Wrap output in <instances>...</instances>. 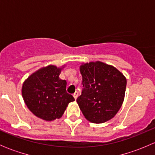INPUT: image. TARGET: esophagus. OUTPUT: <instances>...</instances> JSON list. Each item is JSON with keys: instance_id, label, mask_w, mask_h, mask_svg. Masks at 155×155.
Returning a JSON list of instances; mask_svg holds the SVG:
<instances>
[{"instance_id": "obj_1", "label": "esophagus", "mask_w": 155, "mask_h": 155, "mask_svg": "<svg viewBox=\"0 0 155 155\" xmlns=\"http://www.w3.org/2000/svg\"><path fill=\"white\" fill-rule=\"evenodd\" d=\"M78 95H79V93H78V91H76L74 94H73V97L75 98V100L77 99Z\"/></svg>"}]
</instances>
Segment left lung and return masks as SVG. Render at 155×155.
I'll return each instance as SVG.
<instances>
[{
  "mask_svg": "<svg viewBox=\"0 0 155 155\" xmlns=\"http://www.w3.org/2000/svg\"><path fill=\"white\" fill-rule=\"evenodd\" d=\"M82 94L76 102L90 122L101 124L112 119L124 102L127 79L112 65L97 61L82 63Z\"/></svg>",
  "mask_w": 155,
  "mask_h": 155,
  "instance_id": "8db88e82",
  "label": "left lung"
}]
</instances>
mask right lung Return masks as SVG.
Returning <instances> with one entry per match:
<instances>
[{"label": "right lung", "instance_id": "1", "mask_svg": "<svg viewBox=\"0 0 155 155\" xmlns=\"http://www.w3.org/2000/svg\"><path fill=\"white\" fill-rule=\"evenodd\" d=\"M64 68L43 67L30 75L22 85L25 104L34 115L45 121L61 118L68 104L75 101L67 92L66 80L59 78Z\"/></svg>", "mask_w": 155, "mask_h": 155}]
</instances>
